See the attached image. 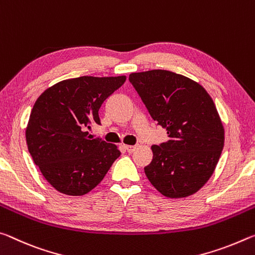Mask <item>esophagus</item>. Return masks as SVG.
Wrapping results in <instances>:
<instances>
[{
    "instance_id": "obj_1",
    "label": "esophagus",
    "mask_w": 255,
    "mask_h": 255,
    "mask_svg": "<svg viewBox=\"0 0 255 255\" xmlns=\"http://www.w3.org/2000/svg\"><path fill=\"white\" fill-rule=\"evenodd\" d=\"M135 145H124V149L127 150L128 152H133L135 150Z\"/></svg>"
}]
</instances>
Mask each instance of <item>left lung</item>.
Returning a JSON list of instances; mask_svg holds the SVG:
<instances>
[{"label":"left lung","instance_id":"obj_1","mask_svg":"<svg viewBox=\"0 0 255 255\" xmlns=\"http://www.w3.org/2000/svg\"><path fill=\"white\" fill-rule=\"evenodd\" d=\"M128 80L169 140L152 145L144 173L167 198H185L211 177L224 148V127L209 94L182 74L166 70L131 73Z\"/></svg>","mask_w":255,"mask_h":255}]
</instances>
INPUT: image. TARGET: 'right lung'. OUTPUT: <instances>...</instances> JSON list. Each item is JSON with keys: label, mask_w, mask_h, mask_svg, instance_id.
I'll use <instances>...</instances> for the list:
<instances>
[{"label": "right lung", "mask_w": 255, "mask_h": 255, "mask_svg": "<svg viewBox=\"0 0 255 255\" xmlns=\"http://www.w3.org/2000/svg\"><path fill=\"white\" fill-rule=\"evenodd\" d=\"M125 80L124 76L69 79L36 100L26 128L28 150L46 181L61 193H88L120 157L115 144L93 139L87 130L100 124V106Z\"/></svg>", "instance_id": "obj_1"}]
</instances>
